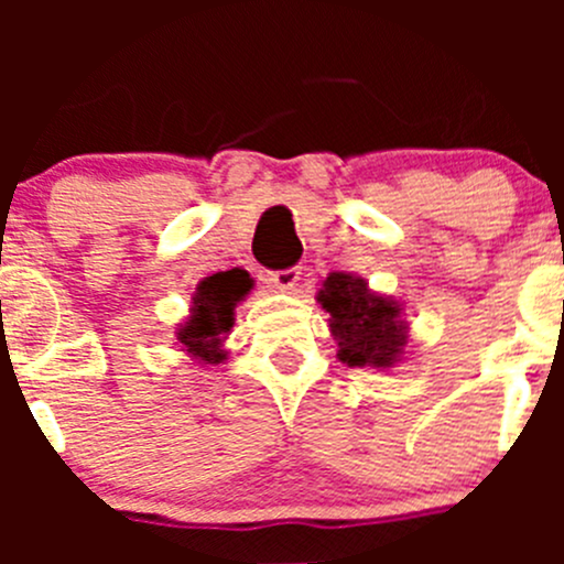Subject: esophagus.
Wrapping results in <instances>:
<instances>
[{
    "label": "esophagus",
    "instance_id": "34e87169",
    "mask_svg": "<svg viewBox=\"0 0 564 564\" xmlns=\"http://www.w3.org/2000/svg\"><path fill=\"white\" fill-rule=\"evenodd\" d=\"M300 278H303V267H286V270L270 272V281L275 283L278 289H283V292H286V289L297 286Z\"/></svg>",
    "mask_w": 564,
    "mask_h": 564
}]
</instances>
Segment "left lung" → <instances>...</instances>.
<instances>
[{"instance_id":"8db88e82","label":"left lung","mask_w":564,"mask_h":564,"mask_svg":"<svg viewBox=\"0 0 564 564\" xmlns=\"http://www.w3.org/2000/svg\"><path fill=\"white\" fill-rule=\"evenodd\" d=\"M327 308L329 329L338 340V357L346 366H392L406 344L401 308L395 300L379 297L362 278L333 272L318 292Z\"/></svg>"}]
</instances>
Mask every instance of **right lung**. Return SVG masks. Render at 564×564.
Instances as JSON below:
<instances>
[{"label":"right lung","instance_id":"right-lung-1","mask_svg":"<svg viewBox=\"0 0 564 564\" xmlns=\"http://www.w3.org/2000/svg\"><path fill=\"white\" fill-rule=\"evenodd\" d=\"M250 278L242 270L218 272L204 278L196 286L193 297V316L176 333V340L185 346L187 355L198 357L202 362L226 360L220 340L235 324V305L250 292Z\"/></svg>","mask_w":564,"mask_h":564}]
</instances>
